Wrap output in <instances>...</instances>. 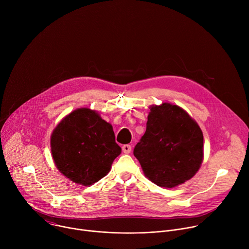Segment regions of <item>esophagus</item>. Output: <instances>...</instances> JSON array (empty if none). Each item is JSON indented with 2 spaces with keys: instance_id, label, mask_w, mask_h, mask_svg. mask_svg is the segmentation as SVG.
<instances>
[{
  "instance_id": "1",
  "label": "esophagus",
  "mask_w": 249,
  "mask_h": 249,
  "mask_svg": "<svg viewBox=\"0 0 249 249\" xmlns=\"http://www.w3.org/2000/svg\"><path fill=\"white\" fill-rule=\"evenodd\" d=\"M131 150H132V147L130 145H124L122 147V151L124 152V154H129L131 153Z\"/></svg>"
}]
</instances>
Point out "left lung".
Segmentation results:
<instances>
[{
    "label": "left lung",
    "mask_w": 249,
    "mask_h": 249,
    "mask_svg": "<svg viewBox=\"0 0 249 249\" xmlns=\"http://www.w3.org/2000/svg\"><path fill=\"white\" fill-rule=\"evenodd\" d=\"M144 136L134 156L146 177L160 187L178 186L196 174L203 161V133L177 105H153Z\"/></svg>",
    "instance_id": "8db88e82"
}]
</instances>
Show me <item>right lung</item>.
I'll return each mask as SVG.
<instances>
[{
  "label": "right lung",
  "mask_w": 249,
  "mask_h": 249,
  "mask_svg": "<svg viewBox=\"0 0 249 249\" xmlns=\"http://www.w3.org/2000/svg\"><path fill=\"white\" fill-rule=\"evenodd\" d=\"M50 144L59 171L84 186L107 174L121 154L111 124L89 108H79L67 115L54 129Z\"/></svg>",
  "instance_id": "obj_1"
}]
</instances>
